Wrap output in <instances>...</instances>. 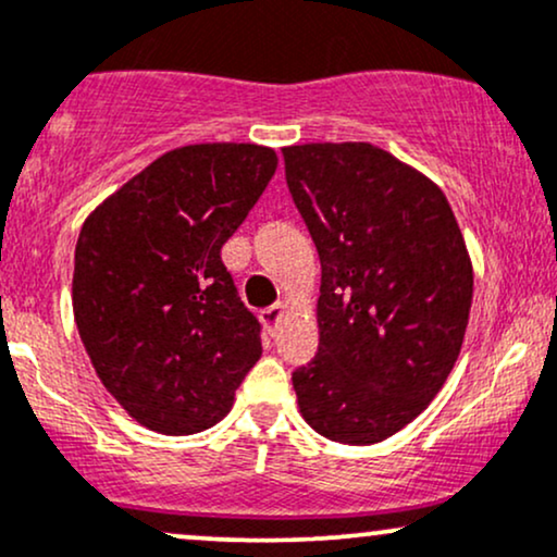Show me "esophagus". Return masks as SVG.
Instances as JSON below:
<instances>
[{"label":"esophagus","instance_id":"34e87169","mask_svg":"<svg viewBox=\"0 0 557 557\" xmlns=\"http://www.w3.org/2000/svg\"><path fill=\"white\" fill-rule=\"evenodd\" d=\"M285 311H287V304H285V300H277V304L267 306V309L261 311V322H264L267 327H274V324H277L280 319H283Z\"/></svg>","mask_w":557,"mask_h":557}]
</instances>
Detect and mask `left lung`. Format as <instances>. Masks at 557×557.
<instances>
[{
	"instance_id": "obj_1",
	"label": "left lung",
	"mask_w": 557,
	"mask_h": 557,
	"mask_svg": "<svg viewBox=\"0 0 557 557\" xmlns=\"http://www.w3.org/2000/svg\"><path fill=\"white\" fill-rule=\"evenodd\" d=\"M322 261L314 361L293 372L322 437L374 445L424 411L461 354L474 270L440 185L372 144L285 146Z\"/></svg>"
}]
</instances>
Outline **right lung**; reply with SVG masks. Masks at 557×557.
Returning a JSON list of instances; mask_svg holds the SVG:
<instances>
[{"label":"right lung","instance_id":"1","mask_svg":"<svg viewBox=\"0 0 557 557\" xmlns=\"http://www.w3.org/2000/svg\"><path fill=\"white\" fill-rule=\"evenodd\" d=\"M277 170L257 144L162 154L83 222L73 314L101 385L138 424L196 434L225 419L261 356L222 246Z\"/></svg>","mask_w":557,"mask_h":557}]
</instances>
